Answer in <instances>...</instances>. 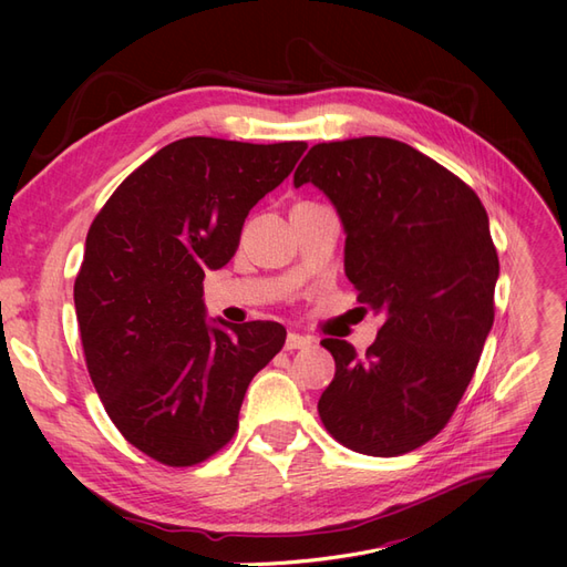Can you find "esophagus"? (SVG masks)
Here are the masks:
<instances>
[{"label": "esophagus", "instance_id": "obj_1", "mask_svg": "<svg viewBox=\"0 0 567 567\" xmlns=\"http://www.w3.org/2000/svg\"><path fill=\"white\" fill-rule=\"evenodd\" d=\"M312 346V338H307L302 333H288L286 336V350L293 352V350H302V348H310Z\"/></svg>", "mask_w": 567, "mask_h": 567}]
</instances>
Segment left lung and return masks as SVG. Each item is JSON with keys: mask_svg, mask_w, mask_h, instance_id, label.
Wrapping results in <instances>:
<instances>
[{"mask_svg": "<svg viewBox=\"0 0 567 567\" xmlns=\"http://www.w3.org/2000/svg\"><path fill=\"white\" fill-rule=\"evenodd\" d=\"M346 225V274L383 315L364 354L323 338L336 375L319 400L342 447L400 456L433 440L466 392L494 323L499 257L473 188L388 136L315 144L293 177Z\"/></svg>", "mask_w": 567, "mask_h": 567, "instance_id": "8db88e82", "label": "left lung"}]
</instances>
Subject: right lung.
<instances>
[{
  "mask_svg": "<svg viewBox=\"0 0 567 567\" xmlns=\"http://www.w3.org/2000/svg\"><path fill=\"white\" fill-rule=\"evenodd\" d=\"M305 148L186 136L125 177L87 231L75 279L84 362L117 431L165 466L225 447L252 375L284 348L277 321L210 329L203 279L231 260L250 208Z\"/></svg>",
  "mask_w": 567,
  "mask_h": 567,
  "instance_id": "add662e5",
  "label": "right lung"
}]
</instances>
